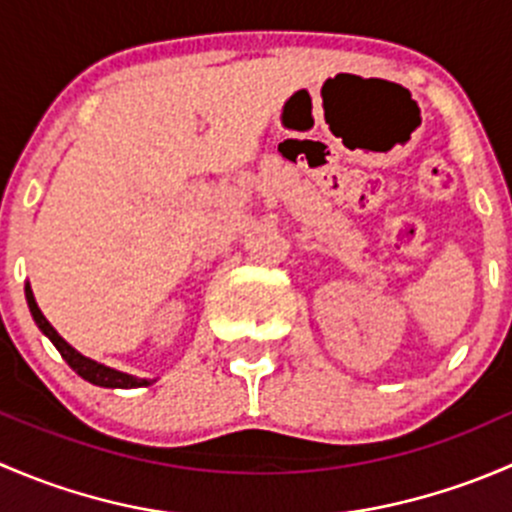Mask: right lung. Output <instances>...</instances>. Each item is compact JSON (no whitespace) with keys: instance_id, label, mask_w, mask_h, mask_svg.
<instances>
[{"instance_id":"1","label":"right lung","mask_w":512,"mask_h":512,"mask_svg":"<svg viewBox=\"0 0 512 512\" xmlns=\"http://www.w3.org/2000/svg\"><path fill=\"white\" fill-rule=\"evenodd\" d=\"M24 292H27V304H29V312H32L34 322L39 324L41 332L46 334V337L51 339V344H54L56 349H59V354L64 356L66 364L71 366V369L76 371V374L81 376V379H86L89 384H96V386H103V389H138V386H148L151 381L148 379H136V376H128V374H121V371L116 369H108V366L103 364H96V361L86 359V356H81L76 352L74 347H69V344L64 342V339L56 334V329L51 327L49 322H46V317L41 314V309L36 307V299L32 294V287H24Z\"/></svg>"}]
</instances>
